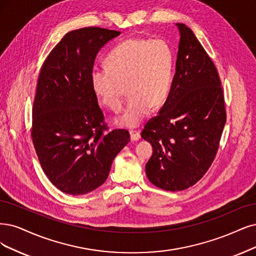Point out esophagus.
I'll use <instances>...</instances> for the list:
<instances>
[{"instance_id": "obj_1", "label": "esophagus", "mask_w": 256, "mask_h": 256, "mask_svg": "<svg viewBox=\"0 0 256 256\" xmlns=\"http://www.w3.org/2000/svg\"><path fill=\"white\" fill-rule=\"evenodd\" d=\"M130 133L132 141H137V140L140 139V133H139V132H137V130H130Z\"/></svg>"}]
</instances>
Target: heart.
<instances>
[{
  "instance_id": "heart-1",
  "label": "heart",
  "mask_w": 256,
  "mask_h": 256,
  "mask_svg": "<svg viewBox=\"0 0 256 256\" xmlns=\"http://www.w3.org/2000/svg\"><path fill=\"white\" fill-rule=\"evenodd\" d=\"M106 68L92 72V88L104 106L119 112L126 88L130 98L117 119L120 126H139L150 108H159L168 98L172 85L173 54L162 40L130 38L122 41L108 54Z\"/></svg>"
}]
</instances>
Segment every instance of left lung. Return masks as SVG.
Returning <instances> with one entry per match:
<instances>
[{
	"label": "left lung",
	"instance_id": "obj_1",
	"mask_svg": "<svg viewBox=\"0 0 256 256\" xmlns=\"http://www.w3.org/2000/svg\"><path fill=\"white\" fill-rule=\"evenodd\" d=\"M176 72L168 96L141 137L153 146L148 180L166 191H182L206 173L220 148L226 115L216 66L194 32L177 23Z\"/></svg>",
	"mask_w": 256,
	"mask_h": 256
}]
</instances>
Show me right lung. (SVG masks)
I'll use <instances>...</instances> for the list:
<instances>
[{"label": "right lung", "mask_w": 256, "mask_h": 256, "mask_svg": "<svg viewBox=\"0 0 256 256\" xmlns=\"http://www.w3.org/2000/svg\"><path fill=\"white\" fill-rule=\"evenodd\" d=\"M119 34L100 27L68 32L38 78L32 144L45 175L66 194L83 195L100 186L114 158L130 142L126 130H108L90 82L98 52Z\"/></svg>", "instance_id": "1"}]
</instances>
